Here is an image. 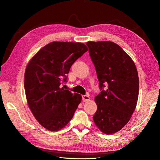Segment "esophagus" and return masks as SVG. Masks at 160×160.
<instances>
[{
	"instance_id": "obj_1",
	"label": "esophagus",
	"mask_w": 160,
	"mask_h": 160,
	"mask_svg": "<svg viewBox=\"0 0 160 160\" xmlns=\"http://www.w3.org/2000/svg\"><path fill=\"white\" fill-rule=\"evenodd\" d=\"M90 98L88 95H83V96H82V100H83L84 102L88 101V100H90Z\"/></svg>"
}]
</instances>
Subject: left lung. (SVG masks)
I'll return each instance as SVG.
<instances>
[{
	"mask_svg": "<svg viewBox=\"0 0 160 160\" xmlns=\"http://www.w3.org/2000/svg\"><path fill=\"white\" fill-rule=\"evenodd\" d=\"M92 61L100 83L94 98L97 111L93 120L106 134L120 131L130 120L137 105L139 78L133 61L119 45L111 41H89ZM107 85V89L102 88Z\"/></svg>",
	"mask_w": 160,
	"mask_h": 160,
	"instance_id": "8db88e82",
	"label": "left lung"
}]
</instances>
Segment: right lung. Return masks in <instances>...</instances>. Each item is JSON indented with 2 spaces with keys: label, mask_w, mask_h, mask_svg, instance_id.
<instances>
[{
  "label": "right lung",
  "mask_w": 160,
  "mask_h": 160,
  "mask_svg": "<svg viewBox=\"0 0 160 160\" xmlns=\"http://www.w3.org/2000/svg\"><path fill=\"white\" fill-rule=\"evenodd\" d=\"M81 42L54 41L30 60L24 73V89L30 110L41 126L52 132L65 127L82 100L79 94L64 90L70 67L87 52Z\"/></svg>",
  "instance_id": "right-lung-1"
}]
</instances>
